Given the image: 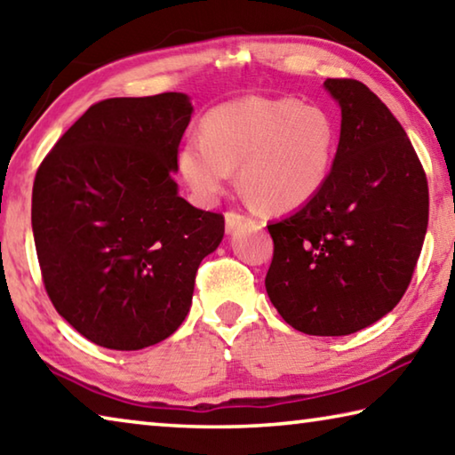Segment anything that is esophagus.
<instances>
[{
  "mask_svg": "<svg viewBox=\"0 0 455 455\" xmlns=\"http://www.w3.org/2000/svg\"><path fill=\"white\" fill-rule=\"evenodd\" d=\"M249 222H251V217H249V214H243V212H238V211H228V212L225 214V227H227V233H233L235 228L243 227V225H249Z\"/></svg>",
  "mask_w": 455,
  "mask_h": 455,
  "instance_id": "1",
  "label": "esophagus"
}]
</instances>
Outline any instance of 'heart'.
<instances>
[{"label": "heart", "mask_w": 455, "mask_h": 455, "mask_svg": "<svg viewBox=\"0 0 455 455\" xmlns=\"http://www.w3.org/2000/svg\"><path fill=\"white\" fill-rule=\"evenodd\" d=\"M337 130L327 110L292 98L246 96L206 112L200 134L179 150V171L209 203L233 179L252 203L284 212L309 203L335 163Z\"/></svg>", "instance_id": "obj_1"}]
</instances>
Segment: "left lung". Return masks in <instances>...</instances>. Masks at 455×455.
Here are the masks:
<instances>
[{"label":"left lung","mask_w":455,"mask_h":455,"mask_svg":"<svg viewBox=\"0 0 455 455\" xmlns=\"http://www.w3.org/2000/svg\"><path fill=\"white\" fill-rule=\"evenodd\" d=\"M341 106L333 171L317 196L267 225L268 299L292 329L339 337L402 301L427 230L426 171L405 130L365 84L327 78Z\"/></svg>","instance_id":"8db88e82"}]
</instances>
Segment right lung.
<instances>
[{"instance_id":"add662e5","label":"right lung","mask_w":455,"mask_h":455,"mask_svg":"<svg viewBox=\"0 0 455 455\" xmlns=\"http://www.w3.org/2000/svg\"><path fill=\"white\" fill-rule=\"evenodd\" d=\"M190 114L176 92L102 100L36 172L32 228L45 292L100 347L138 351L171 337L200 263L225 235L220 212L176 192Z\"/></svg>"}]
</instances>
